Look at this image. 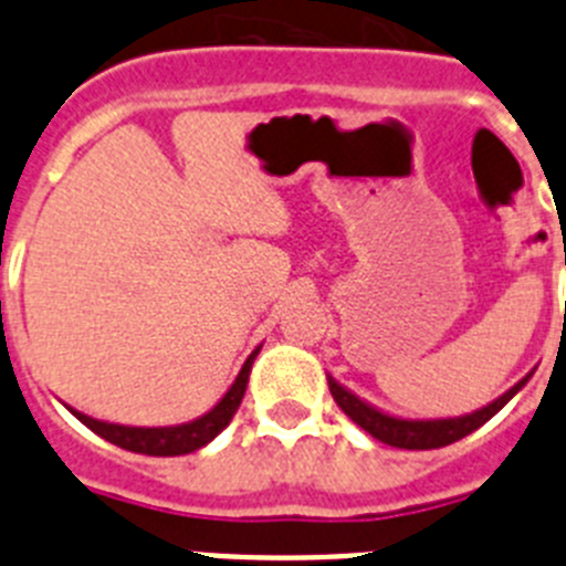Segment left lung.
Wrapping results in <instances>:
<instances>
[{
	"mask_svg": "<svg viewBox=\"0 0 566 566\" xmlns=\"http://www.w3.org/2000/svg\"><path fill=\"white\" fill-rule=\"evenodd\" d=\"M533 377V371L527 377L518 379L510 391H504L502 397L488 402L484 408L473 413H462V417H444V419H405L394 417V413L379 411L377 405L365 402L363 397H357L354 391H348L345 385H339L337 379L328 377V388H332L334 402L343 408L345 417H352V422H357L365 433H371L379 442L391 444V448H405V451H433V448H444V444L459 442L462 437L473 433L476 428H482L490 417H496L510 399L522 391L527 379Z\"/></svg>",
	"mask_w": 566,
	"mask_h": 566,
	"instance_id": "obj_1",
	"label": "left lung"
}]
</instances>
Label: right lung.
<instances>
[{
	"instance_id": "add662e5",
	"label": "right lung",
	"mask_w": 566,
	"mask_h": 566,
	"mask_svg": "<svg viewBox=\"0 0 566 566\" xmlns=\"http://www.w3.org/2000/svg\"><path fill=\"white\" fill-rule=\"evenodd\" d=\"M260 348H263V345H258V348L249 354L243 368H240L238 377H234V382L229 385V391L223 394L203 417L192 419V422L164 424V428H135V424L102 422V419H93L82 411H73V408H70V413H73L82 424H87L90 431L98 433V437L107 439V442L118 444L124 451L147 453V457H184V453H192L198 451V448H203V444L212 442V439L232 422V417L240 408V399L247 394L249 374H252L254 357L260 354Z\"/></svg>"
}]
</instances>
